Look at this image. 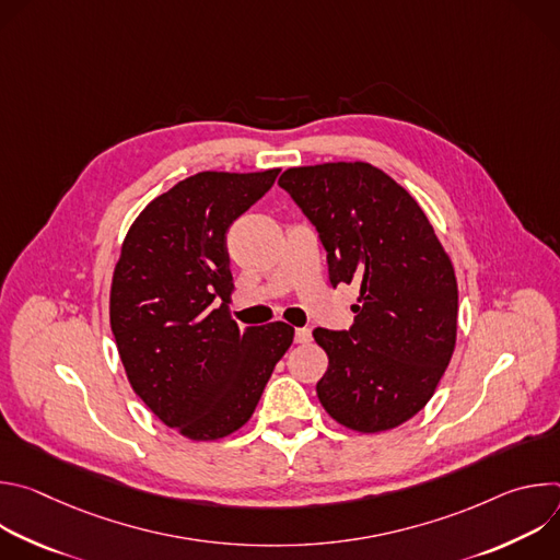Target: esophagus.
Returning <instances> with one entry per match:
<instances>
[{
    "instance_id": "34e87169",
    "label": "esophagus",
    "mask_w": 560,
    "mask_h": 560,
    "mask_svg": "<svg viewBox=\"0 0 560 560\" xmlns=\"http://www.w3.org/2000/svg\"><path fill=\"white\" fill-rule=\"evenodd\" d=\"M294 341L296 343H310L312 341V332L307 328H296L294 330Z\"/></svg>"
}]
</instances>
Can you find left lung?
<instances>
[{"instance_id": "left-lung-1", "label": "left lung", "mask_w": 560, "mask_h": 560, "mask_svg": "<svg viewBox=\"0 0 560 560\" xmlns=\"http://www.w3.org/2000/svg\"><path fill=\"white\" fill-rule=\"evenodd\" d=\"M279 186L322 236L330 283L359 285L352 328L312 332L328 354L318 401L361 434L398 428L428 406L456 346L450 255L415 197L372 164L288 168Z\"/></svg>"}]
</instances>
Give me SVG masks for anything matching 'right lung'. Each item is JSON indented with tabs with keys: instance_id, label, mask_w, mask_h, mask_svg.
<instances>
[{
	"instance_id": "right-lung-1",
	"label": "right lung",
	"mask_w": 560,
	"mask_h": 560,
	"mask_svg": "<svg viewBox=\"0 0 560 560\" xmlns=\"http://www.w3.org/2000/svg\"><path fill=\"white\" fill-rule=\"evenodd\" d=\"M279 171L197 173L152 199L121 244L110 285L119 359L150 412L190 441L244 428L294 339L283 322L242 330L228 305V228Z\"/></svg>"
}]
</instances>
